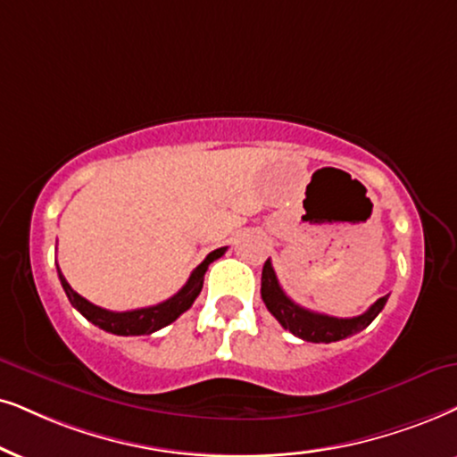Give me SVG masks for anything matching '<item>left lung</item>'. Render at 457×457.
Here are the masks:
<instances>
[{
  "label": "left lung",
  "instance_id": "left-lung-1",
  "mask_svg": "<svg viewBox=\"0 0 457 457\" xmlns=\"http://www.w3.org/2000/svg\"><path fill=\"white\" fill-rule=\"evenodd\" d=\"M262 299L265 308L270 310V314L287 331H291L293 335H297V337L312 344H331L350 337V335L362 331V328L371 325L375 316L384 310L388 295L379 297L365 314L354 316V319H335V316L319 314V312L302 308L291 297H287V293L280 288L276 271L268 259L262 271Z\"/></svg>",
  "mask_w": 457,
  "mask_h": 457
}]
</instances>
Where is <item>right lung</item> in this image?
<instances>
[{
  "label": "right lung",
  "mask_w": 457,
  "mask_h": 457,
  "mask_svg": "<svg viewBox=\"0 0 457 457\" xmlns=\"http://www.w3.org/2000/svg\"><path fill=\"white\" fill-rule=\"evenodd\" d=\"M225 251H228V248L221 246L217 248V251L209 253L204 262L192 271V276H189V280L183 285L181 291L166 299V302H162L158 305H149V308H138V310H129V312H112L90 303L88 299L78 295V293L69 287L65 276L61 274L59 265H56V271H59L61 285L65 288L69 302H71L73 308L78 310L86 320H90L92 325H96L99 328H103V331L113 333V335H149L158 331L162 327L170 325V322L177 320L183 312L192 308L195 297L200 295L202 285H204L206 270H209V265L215 262V259L221 257Z\"/></svg>",
  "instance_id": "right-lung-1"
}]
</instances>
